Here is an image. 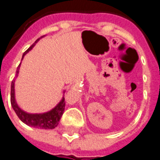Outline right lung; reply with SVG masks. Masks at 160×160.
Instances as JSON below:
<instances>
[{"mask_svg":"<svg viewBox=\"0 0 160 160\" xmlns=\"http://www.w3.org/2000/svg\"><path fill=\"white\" fill-rule=\"evenodd\" d=\"M43 38V37H42ZM40 38L38 40H36L35 42L30 48L26 51L25 52L23 53L22 59L24 58L27 53L30 52L31 49L34 47L36 45V43L38 42ZM21 65V64H20ZM20 65L17 67V70H16V78L18 76L19 73V69H20ZM16 78L12 80L11 83V97H10V102H11V106L13 108V109L15 110L16 114L17 115V117H19L21 121L22 122H24L25 124L31 127H34V128H38V129H45V130H52L54 128H56L58 124V122L61 118L62 115L64 113L65 110V98H64V95L62 97L61 101L58 103L55 107L53 108L52 109L49 110L47 112H44V113H39V114H31V113H28L25 112L24 110H22L16 102V96H15V81H16ZM65 94V90L63 92Z\"/></svg>","mask_w":160,"mask_h":160,"instance_id":"obj_1","label":"right lung"}]
</instances>
